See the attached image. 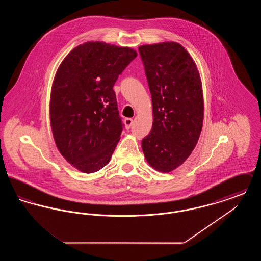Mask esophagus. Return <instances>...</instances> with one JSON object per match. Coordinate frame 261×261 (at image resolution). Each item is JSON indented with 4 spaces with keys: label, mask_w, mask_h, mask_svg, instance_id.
I'll return each instance as SVG.
<instances>
[{
    "label": "esophagus",
    "mask_w": 261,
    "mask_h": 261,
    "mask_svg": "<svg viewBox=\"0 0 261 261\" xmlns=\"http://www.w3.org/2000/svg\"><path fill=\"white\" fill-rule=\"evenodd\" d=\"M124 124L126 129H129L133 125V119L132 118H126L124 120Z\"/></svg>",
    "instance_id": "obj_1"
}]
</instances>
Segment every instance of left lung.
I'll return each instance as SVG.
<instances>
[{"instance_id":"8db88e82","label":"left lung","mask_w":261,"mask_h":261,"mask_svg":"<svg viewBox=\"0 0 261 261\" xmlns=\"http://www.w3.org/2000/svg\"><path fill=\"white\" fill-rule=\"evenodd\" d=\"M139 51L151 94L153 122L142 141L149 165L163 173L182 165L203 123V94L197 64L176 42L143 45Z\"/></svg>"}]
</instances>
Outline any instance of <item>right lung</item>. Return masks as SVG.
<instances>
[{
    "mask_svg": "<svg viewBox=\"0 0 261 261\" xmlns=\"http://www.w3.org/2000/svg\"><path fill=\"white\" fill-rule=\"evenodd\" d=\"M137 57L129 47L89 41L60 64L50 90V127L65 161L94 173L112 158L122 132L113 85Z\"/></svg>",
    "mask_w": 261,
    "mask_h": 261,
    "instance_id": "right-lung-1",
    "label": "right lung"
}]
</instances>
